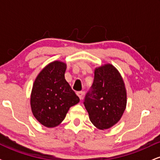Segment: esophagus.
<instances>
[{"mask_svg": "<svg viewBox=\"0 0 160 160\" xmlns=\"http://www.w3.org/2000/svg\"><path fill=\"white\" fill-rule=\"evenodd\" d=\"M77 95H78V96L80 98V99H82V95H83V92H82V91L78 92H77Z\"/></svg>", "mask_w": 160, "mask_h": 160, "instance_id": "1", "label": "esophagus"}]
</instances>
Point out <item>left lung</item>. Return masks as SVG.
Segmentation results:
<instances>
[{
  "instance_id": "left-lung-1",
  "label": "left lung",
  "mask_w": 160,
  "mask_h": 160,
  "mask_svg": "<svg viewBox=\"0 0 160 160\" xmlns=\"http://www.w3.org/2000/svg\"><path fill=\"white\" fill-rule=\"evenodd\" d=\"M94 74L84 105L92 123L99 129H108L123 114L127 103L126 89L120 73L111 64L95 68Z\"/></svg>"
}]
</instances>
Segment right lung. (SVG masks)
<instances>
[{"instance_id": "1", "label": "right lung", "mask_w": 160, "mask_h": 160, "mask_svg": "<svg viewBox=\"0 0 160 160\" xmlns=\"http://www.w3.org/2000/svg\"><path fill=\"white\" fill-rule=\"evenodd\" d=\"M66 63L54 61L38 74L33 84L31 108L34 117L47 128L58 126L70 108L80 102L79 97L66 81Z\"/></svg>"}]
</instances>
